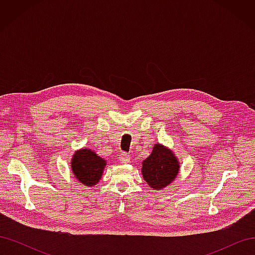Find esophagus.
Wrapping results in <instances>:
<instances>
[{"instance_id":"esophagus-1","label":"esophagus","mask_w":255,"mask_h":255,"mask_svg":"<svg viewBox=\"0 0 255 255\" xmlns=\"http://www.w3.org/2000/svg\"><path fill=\"white\" fill-rule=\"evenodd\" d=\"M129 159H130V155H129L128 153H127V152H122V153L120 154V157H119L120 163H122V164H127V163H128Z\"/></svg>"}]
</instances>
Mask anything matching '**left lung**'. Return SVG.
Instances as JSON below:
<instances>
[{
  "label": "left lung",
  "instance_id": "left-lung-1",
  "mask_svg": "<svg viewBox=\"0 0 255 255\" xmlns=\"http://www.w3.org/2000/svg\"><path fill=\"white\" fill-rule=\"evenodd\" d=\"M179 163L170 150L155 144L151 155L142 161L143 179L154 189H160L170 184L179 172Z\"/></svg>",
  "mask_w": 255,
  "mask_h": 255
}]
</instances>
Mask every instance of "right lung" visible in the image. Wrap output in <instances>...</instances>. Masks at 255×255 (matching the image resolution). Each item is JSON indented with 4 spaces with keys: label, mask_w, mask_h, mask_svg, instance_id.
Masks as SVG:
<instances>
[{
    "label": "right lung",
    "mask_w": 255,
    "mask_h": 255,
    "mask_svg": "<svg viewBox=\"0 0 255 255\" xmlns=\"http://www.w3.org/2000/svg\"><path fill=\"white\" fill-rule=\"evenodd\" d=\"M105 165V160L89 149L76 152L71 163L75 177L86 186H92L99 182Z\"/></svg>",
    "instance_id": "right-lung-1"
}]
</instances>
